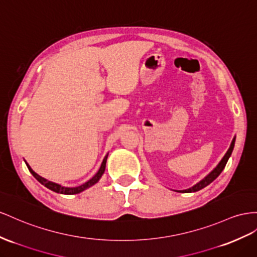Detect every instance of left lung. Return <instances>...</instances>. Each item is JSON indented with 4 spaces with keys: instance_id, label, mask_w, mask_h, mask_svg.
Returning <instances> with one entry per match:
<instances>
[{
    "instance_id": "8db88e82",
    "label": "left lung",
    "mask_w": 257,
    "mask_h": 257,
    "mask_svg": "<svg viewBox=\"0 0 257 257\" xmlns=\"http://www.w3.org/2000/svg\"><path fill=\"white\" fill-rule=\"evenodd\" d=\"M234 142H235V136L233 137V140L230 144V147L229 149L227 150L226 155L223 157V159H221L220 162L215 166L214 170H212L209 174H207L203 179H201L199 183H197L196 185H193L192 187H190V188L188 189H185V190H175L177 192H183V193H188V192H196V191H199L202 188H204V187H206L207 185H210L214 179H216L218 177V175L220 174L221 172H223V170L225 169L226 166V163L228 161V159L230 158L231 154H232V150H233V147H234Z\"/></svg>"
}]
</instances>
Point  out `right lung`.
Instances as JSON below:
<instances>
[{
  "label": "right lung",
  "instance_id": "right-lung-1",
  "mask_svg": "<svg viewBox=\"0 0 257 257\" xmlns=\"http://www.w3.org/2000/svg\"><path fill=\"white\" fill-rule=\"evenodd\" d=\"M107 158H108V154L105 156V158H103V160L101 162V165H100L98 172H97L96 174L91 179L87 180L86 183L82 184V185H80L78 187H65V186H61V185L56 184V183H54V182H51V180H47L46 178H44L42 176H40L39 174H37V173L31 169V166L28 164L26 161L25 162H26L28 169H29L31 174L38 179V182H40L43 186H45L46 188H48V189L54 191V192L61 193V195H77V193H80L82 191L86 190L87 188H89V187H92L93 185H95L96 183L99 182V179L101 178L102 174H103V173H105Z\"/></svg>",
  "mask_w": 257,
  "mask_h": 257
}]
</instances>
